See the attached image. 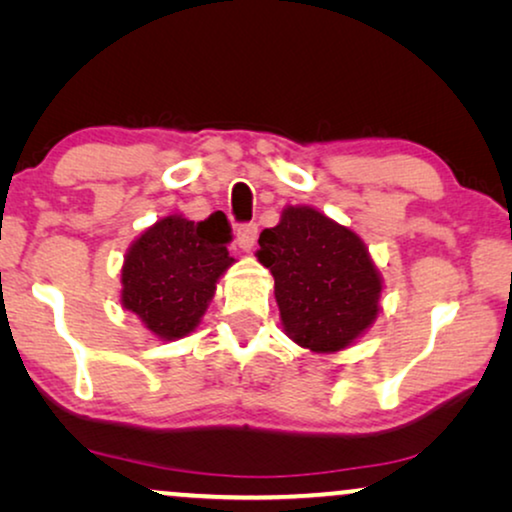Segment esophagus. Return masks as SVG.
<instances>
[{"instance_id": "esophagus-1", "label": "esophagus", "mask_w": 512, "mask_h": 512, "mask_svg": "<svg viewBox=\"0 0 512 512\" xmlns=\"http://www.w3.org/2000/svg\"><path fill=\"white\" fill-rule=\"evenodd\" d=\"M256 237H258V226H256V223H242V226H237L235 240H237V244H240V249L249 251L251 247H254Z\"/></svg>"}]
</instances>
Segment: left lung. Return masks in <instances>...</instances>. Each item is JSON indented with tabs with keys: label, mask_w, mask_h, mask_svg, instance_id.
I'll return each mask as SVG.
<instances>
[{
	"label": "left lung",
	"mask_w": 512,
	"mask_h": 512,
	"mask_svg": "<svg viewBox=\"0 0 512 512\" xmlns=\"http://www.w3.org/2000/svg\"><path fill=\"white\" fill-rule=\"evenodd\" d=\"M258 244V261L275 277L284 331L300 347L340 352L373 324L382 279L352 230L312 207H286Z\"/></svg>",
	"instance_id": "left-lung-1"
}]
</instances>
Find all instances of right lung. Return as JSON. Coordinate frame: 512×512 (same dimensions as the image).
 Instances as JSON below:
<instances>
[{
	"instance_id": "right-lung-1",
	"label": "right lung",
	"mask_w": 512,
	"mask_h": 512,
	"mask_svg": "<svg viewBox=\"0 0 512 512\" xmlns=\"http://www.w3.org/2000/svg\"><path fill=\"white\" fill-rule=\"evenodd\" d=\"M230 223L223 212L205 221L172 214L132 242L121 270V303L160 340L184 338L200 324L228 256Z\"/></svg>"
}]
</instances>
